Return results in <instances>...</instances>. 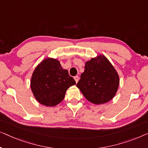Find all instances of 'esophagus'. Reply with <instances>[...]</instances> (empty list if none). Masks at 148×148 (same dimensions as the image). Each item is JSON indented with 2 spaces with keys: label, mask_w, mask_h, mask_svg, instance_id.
Segmentation results:
<instances>
[{
  "label": "esophagus",
  "mask_w": 148,
  "mask_h": 148,
  "mask_svg": "<svg viewBox=\"0 0 148 148\" xmlns=\"http://www.w3.org/2000/svg\"><path fill=\"white\" fill-rule=\"evenodd\" d=\"M74 80H75V81H76V82L77 83L78 82V80H79V77H78V76H74Z\"/></svg>",
  "instance_id": "34e87169"
}]
</instances>
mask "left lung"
<instances>
[{"label":"left lung","mask_w":148,"mask_h":148,"mask_svg":"<svg viewBox=\"0 0 148 148\" xmlns=\"http://www.w3.org/2000/svg\"><path fill=\"white\" fill-rule=\"evenodd\" d=\"M119 76L109 60L103 54L86 62L76 86L84 97L95 105L107 103L115 97Z\"/></svg>","instance_id":"obj_1"}]
</instances>
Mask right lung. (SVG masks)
<instances>
[{"mask_svg":"<svg viewBox=\"0 0 148 148\" xmlns=\"http://www.w3.org/2000/svg\"><path fill=\"white\" fill-rule=\"evenodd\" d=\"M76 84L68 71L58 60L47 58L35 68L31 78V89L37 102L54 107L63 101L68 88Z\"/></svg>","mask_w":148,"mask_h":148,"instance_id":"1","label":"right lung"}]
</instances>
